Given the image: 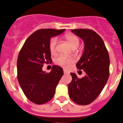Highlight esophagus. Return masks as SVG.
Segmentation results:
<instances>
[{"label":"esophagus","mask_w":123,"mask_h":123,"mask_svg":"<svg viewBox=\"0 0 123 123\" xmlns=\"http://www.w3.org/2000/svg\"><path fill=\"white\" fill-rule=\"evenodd\" d=\"M64 74H68V72H67V70H66L64 69Z\"/></svg>","instance_id":"34e87169"}]
</instances>
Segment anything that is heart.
Masks as SVG:
<instances>
[{"instance_id": "heart-1", "label": "heart", "mask_w": 123, "mask_h": 123, "mask_svg": "<svg viewBox=\"0 0 123 123\" xmlns=\"http://www.w3.org/2000/svg\"><path fill=\"white\" fill-rule=\"evenodd\" d=\"M65 38L74 49H76L79 46L80 39L76 35L68 34V35H66L65 36ZM57 42H58V40H57V37H53L52 38H51L50 41H49V51L51 54H55L56 53ZM55 62L56 64L59 65V66L67 67L70 64L74 62V59L72 58L65 57L64 56H59L56 57Z\"/></svg>"}]
</instances>
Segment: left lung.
<instances>
[{
    "label": "left lung",
    "mask_w": 123,
    "mask_h": 123,
    "mask_svg": "<svg viewBox=\"0 0 123 123\" xmlns=\"http://www.w3.org/2000/svg\"><path fill=\"white\" fill-rule=\"evenodd\" d=\"M71 31L84 42L85 50L76 66L86 74L78 78L76 74L70 73L72 80L68 84V94L74 102L86 105L98 97L107 83L110 58L104 41L96 32L86 29Z\"/></svg>",
    "instance_id": "8db88e82"
}]
</instances>
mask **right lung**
<instances>
[{"mask_svg":"<svg viewBox=\"0 0 123 123\" xmlns=\"http://www.w3.org/2000/svg\"><path fill=\"white\" fill-rule=\"evenodd\" d=\"M66 29H43L34 32L21 49L17 60L18 80L27 99L36 104H43L53 97L64 72L62 67L52 66L49 73L42 70L44 64L51 62L49 43L51 37Z\"/></svg>","mask_w":123,"mask_h":123,"instance_id":"obj_1","label":"right lung"}]
</instances>
